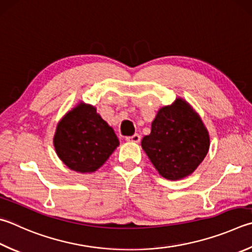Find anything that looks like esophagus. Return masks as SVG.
I'll return each mask as SVG.
<instances>
[{
    "instance_id": "obj_1",
    "label": "esophagus",
    "mask_w": 252,
    "mask_h": 252,
    "mask_svg": "<svg viewBox=\"0 0 252 252\" xmlns=\"http://www.w3.org/2000/svg\"><path fill=\"white\" fill-rule=\"evenodd\" d=\"M126 142H132V143H139L141 140V136L139 134H133L132 136H126Z\"/></svg>"
}]
</instances>
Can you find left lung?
<instances>
[{
	"label": "left lung",
	"instance_id": "obj_1",
	"mask_svg": "<svg viewBox=\"0 0 252 252\" xmlns=\"http://www.w3.org/2000/svg\"><path fill=\"white\" fill-rule=\"evenodd\" d=\"M142 149L161 176L178 181L189 176L208 153V130L199 114L183 98L158 111Z\"/></svg>",
	"mask_w": 252,
	"mask_h": 252
}]
</instances>
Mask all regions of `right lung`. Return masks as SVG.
I'll return each mask as SVG.
<instances>
[{"instance_id":"obj_1","label":"right lung","mask_w":252,"mask_h":252,"mask_svg":"<svg viewBox=\"0 0 252 252\" xmlns=\"http://www.w3.org/2000/svg\"><path fill=\"white\" fill-rule=\"evenodd\" d=\"M53 142L63 163L81 174L99 170L120 144L97 108L82 101L61 119Z\"/></svg>"}]
</instances>
